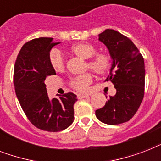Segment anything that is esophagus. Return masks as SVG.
<instances>
[{
	"label": "esophagus",
	"instance_id": "34e87169",
	"mask_svg": "<svg viewBox=\"0 0 161 161\" xmlns=\"http://www.w3.org/2000/svg\"><path fill=\"white\" fill-rule=\"evenodd\" d=\"M88 94H83V93H78V98H79V99H81V98H88Z\"/></svg>",
	"mask_w": 161,
	"mask_h": 161
}]
</instances>
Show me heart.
<instances>
[{"label": "heart", "mask_w": 161, "mask_h": 161, "mask_svg": "<svg viewBox=\"0 0 161 161\" xmlns=\"http://www.w3.org/2000/svg\"><path fill=\"white\" fill-rule=\"evenodd\" d=\"M71 52L83 60H88L95 54L96 48L92 44L88 42H79L71 47ZM49 62L52 68L55 71H62L64 68L63 56L58 49L52 50L49 54ZM87 65L88 68L96 74H104L109 70L111 66V58L108 54H97L88 61ZM91 82L92 77L90 74H85L73 78L71 81V84L77 90L85 91Z\"/></svg>", "instance_id": "1"}]
</instances>
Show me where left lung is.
Returning a JSON list of instances; mask_svg holds the SVG:
<instances>
[{"instance_id": "1", "label": "left lung", "mask_w": 161, "mask_h": 161, "mask_svg": "<svg viewBox=\"0 0 161 161\" xmlns=\"http://www.w3.org/2000/svg\"><path fill=\"white\" fill-rule=\"evenodd\" d=\"M112 60L105 81L114 85L116 93L95 111L101 122L115 125L127 122L137 112L144 98L145 68L144 58L133 42L117 31L106 29L98 35ZM107 98V97H106Z\"/></svg>"}]
</instances>
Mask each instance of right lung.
Segmentation results:
<instances>
[{"instance_id":"add662e5","label":"right lung","mask_w":161,"mask_h":161,"mask_svg":"<svg viewBox=\"0 0 161 161\" xmlns=\"http://www.w3.org/2000/svg\"><path fill=\"white\" fill-rule=\"evenodd\" d=\"M60 42L50 37H39L26 42L19 53L14 68L16 97L30 122L40 130L58 132L67 129L74 120L73 104L77 95L68 93L50 98L45 80L55 75L49 62L52 48Z\"/></svg>"}]
</instances>
